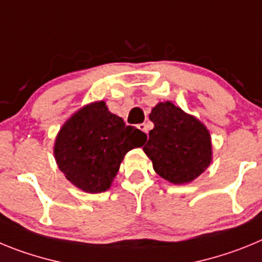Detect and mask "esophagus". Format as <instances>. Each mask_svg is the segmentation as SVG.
<instances>
[{"label":"esophagus","instance_id":"1","mask_svg":"<svg viewBox=\"0 0 262 262\" xmlns=\"http://www.w3.org/2000/svg\"><path fill=\"white\" fill-rule=\"evenodd\" d=\"M138 128L140 129V131H143V133L148 134V131H149V126H148L147 123H140L138 126Z\"/></svg>","mask_w":262,"mask_h":262}]
</instances>
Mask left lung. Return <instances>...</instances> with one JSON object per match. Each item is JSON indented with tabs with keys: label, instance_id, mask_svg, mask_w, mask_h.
Wrapping results in <instances>:
<instances>
[{
	"label": "left lung",
	"instance_id": "left-lung-1",
	"mask_svg": "<svg viewBox=\"0 0 262 262\" xmlns=\"http://www.w3.org/2000/svg\"><path fill=\"white\" fill-rule=\"evenodd\" d=\"M149 119L155 127L143 147L155 172L170 184L184 185L200 177L212 161L211 135L194 115L170 101L159 102Z\"/></svg>",
	"mask_w": 262,
	"mask_h": 262
}]
</instances>
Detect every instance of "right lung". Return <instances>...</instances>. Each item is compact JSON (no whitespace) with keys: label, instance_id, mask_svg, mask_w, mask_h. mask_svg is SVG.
Wrapping results in <instances>:
<instances>
[{"label":"right lung","instance_id":"add662e5","mask_svg":"<svg viewBox=\"0 0 262 262\" xmlns=\"http://www.w3.org/2000/svg\"><path fill=\"white\" fill-rule=\"evenodd\" d=\"M145 140L144 133L110 113L105 101H96L66 120L55 139L53 156L69 182L98 194L110 189L124 155Z\"/></svg>","mask_w":262,"mask_h":262}]
</instances>
